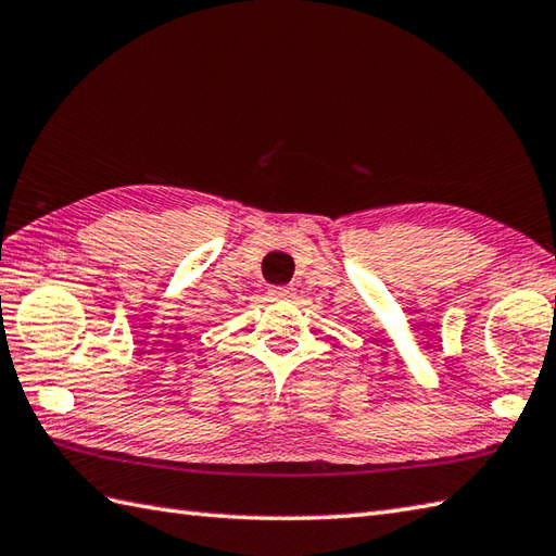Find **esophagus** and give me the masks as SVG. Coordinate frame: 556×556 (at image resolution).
I'll use <instances>...</instances> for the list:
<instances>
[{
	"label": "esophagus",
	"instance_id": "1",
	"mask_svg": "<svg viewBox=\"0 0 556 556\" xmlns=\"http://www.w3.org/2000/svg\"><path fill=\"white\" fill-rule=\"evenodd\" d=\"M269 293L275 299H291L293 293H296V289H293L291 285H287V287H269Z\"/></svg>",
	"mask_w": 556,
	"mask_h": 556
}]
</instances>
